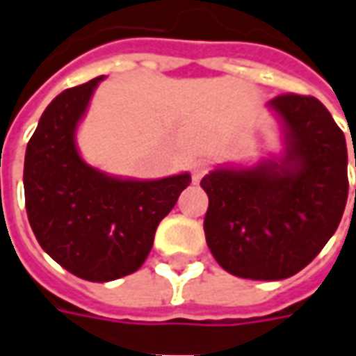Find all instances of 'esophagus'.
Returning a JSON list of instances; mask_svg holds the SVG:
<instances>
[{"label": "esophagus", "mask_w": 356, "mask_h": 356, "mask_svg": "<svg viewBox=\"0 0 356 356\" xmlns=\"http://www.w3.org/2000/svg\"><path fill=\"white\" fill-rule=\"evenodd\" d=\"M206 171H208V163L206 161H196L193 165V183H198L206 175Z\"/></svg>", "instance_id": "1"}]
</instances>
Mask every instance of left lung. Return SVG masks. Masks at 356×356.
<instances>
[{
	"label": "left lung",
	"mask_w": 356,
	"mask_h": 356,
	"mask_svg": "<svg viewBox=\"0 0 356 356\" xmlns=\"http://www.w3.org/2000/svg\"><path fill=\"white\" fill-rule=\"evenodd\" d=\"M268 106L283 123L282 160L218 168L200 186L210 200L206 243L218 264L237 277L273 282L300 272L334 235L349 179L345 135L322 102L282 94Z\"/></svg>",
	"instance_id": "1"
}]
</instances>
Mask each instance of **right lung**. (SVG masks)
Returning a JSON list of instances; mask_svg holds the SVG:
<instances>
[{
  "instance_id": "1",
  "label": "right lung",
  "mask_w": 356,
  "mask_h": 356,
  "mask_svg": "<svg viewBox=\"0 0 356 356\" xmlns=\"http://www.w3.org/2000/svg\"><path fill=\"white\" fill-rule=\"evenodd\" d=\"M102 79L54 98L29 140L22 175L40 247L67 272L98 283L144 264L160 221L191 183L188 173L156 181L111 177L81 158L74 133Z\"/></svg>"
}]
</instances>
